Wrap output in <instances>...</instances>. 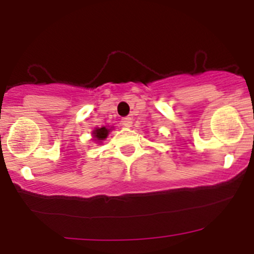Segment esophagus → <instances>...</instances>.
<instances>
[{"mask_svg":"<svg viewBox=\"0 0 254 254\" xmlns=\"http://www.w3.org/2000/svg\"><path fill=\"white\" fill-rule=\"evenodd\" d=\"M122 125H124V127H131V125H132V118H130V117L123 118V119H122Z\"/></svg>","mask_w":254,"mask_h":254,"instance_id":"esophagus-1","label":"esophagus"}]
</instances>
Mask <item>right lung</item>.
Segmentation results:
<instances>
[{
	"label": "right lung",
	"mask_w": 254,
	"mask_h": 254,
	"mask_svg": "<svg viewBox=\"0 0 254 254\" xmlns=\"http://www.w3.org/2000/svg\"><path fill=\"white\" fill-rule=\"evenodd\" d=\"M109 131H111V129H107L106 127H97V129H94L93 132H92V135H93L94 140H98L99 142H102V140L107 139Z\"/></svg>",
	"instance_id": "1"
}]
</instances>
